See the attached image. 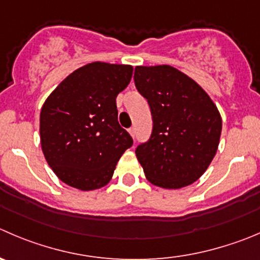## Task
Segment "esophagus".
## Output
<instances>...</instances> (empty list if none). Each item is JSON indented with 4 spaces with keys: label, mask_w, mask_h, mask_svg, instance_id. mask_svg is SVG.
I'll return each instance as SVG.
<instances>
[{
    "label": "esophagus",
    "mask_w": 260,
    "mask_h": 260,
    "mask_svg": "<svg viewBox=\"0 0 260 260\" xmlns=\"http://www.w3.org/2000/svg\"><path fill=\"white\" fill-rule=\"evenodd\" d=\"M128 132H129V135L132 136V137H135V135H136V128H135V127H131L129 129H128Z\"/></svg>",
    "instance_id": "1"
}]
</instances>
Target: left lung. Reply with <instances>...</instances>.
<instances>
[{
    "instance_id": "1",
    "label": "left lung",
    "mask_w": 260,
    "mask_h": 260,
    "mask_svg": "<svg viewBox=\"0 0 260 260\" xmlns=\"http://www.w3.org/2000/svg\"><path fill=\"white\" fill-rule=\"evenodd\" d=\"M135 84L147 99L152 133L136 148L153 185L179 189L203 175L217 152L222 119L207 92L174 67L137 66Z\"/></svg>"
}]
</instances>
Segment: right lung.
Wrapping results in <instances>:
<instances>
[{"label":"right lung","mask_w":260,"mask_h":260,"mask_svg":"<svg viewBox=\"0 0 260 260\" xmlns=\"http://www.w3.org/2000/svg\"><path fill=\"white\" fill-rule=\"evenodd\" d=\"M129 64L92 62L63 80L40 112V143L48 165L67 185H107L133 145L118 123L117 95L132 79Z\"/></svg>","instance_id":"add662e5"}]
</instances>
